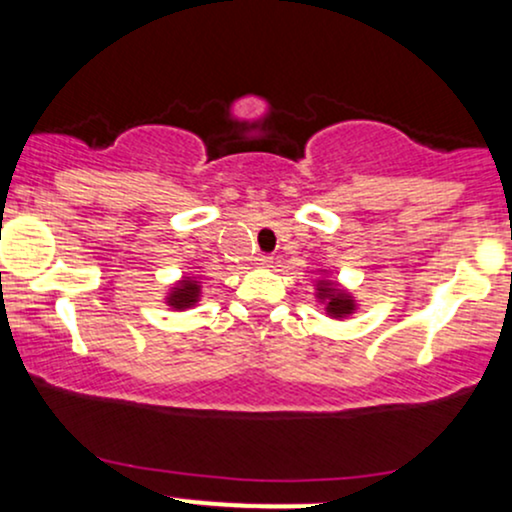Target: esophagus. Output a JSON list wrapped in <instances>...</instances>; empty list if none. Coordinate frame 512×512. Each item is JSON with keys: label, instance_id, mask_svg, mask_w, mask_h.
<instances>
[{"label": "esophagus", "instance_id": "obj_1", "mask_svg": "<svg viewBox=\"0 0 512 512\" xmlns=\"http://www.w3.org/2000/svg\"><path fill=\"white\" fill-rule=\"evenodd\" d=\"M272 262H274L272 255H257V257H255L257 267H272Z\"/></svg>", "mask_w": 512, "mask_h": 512}]
</instances>
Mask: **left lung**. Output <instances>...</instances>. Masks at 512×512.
Instances as JSON below:
<instances>
[{
	"instance_id": "obj_1",
	"label": "left lung",
	"mask_w": 512,
	"mask_h": 512,
	"mask_svg": "<svg viewBox=\"0 0 512 512\" xmlns=\"http://www.w3.org/2000/svg\"><path fill=\"white\" fill-rule=\"evenodd\" d=\"M317 301L325 303V310L330 317H337V320H342V317H349L351 313L356 310V301L351 293H346L344 289H339L337 284H332V281H317Z\"/></svg>"
}]
</instances>
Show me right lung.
Listing matches in <instances>:
<instances>
[{"label":"right lung","instance_id":"obj_1","mask_svg":"<svg viewBox=\"0 0 512 512\" xmlns=\"http://www.w3.org/2000/svg\"><path fill=\"white\" fill-rule=\"evenodd\" d=\"M199 293H202V286H199V281L195 279V276H182L178 284L170 289L166 303L175 310L192 308V305L199 301Z\"/></svg>","mask_w":512,"mask_h":512}]
</instances>
